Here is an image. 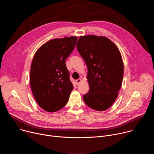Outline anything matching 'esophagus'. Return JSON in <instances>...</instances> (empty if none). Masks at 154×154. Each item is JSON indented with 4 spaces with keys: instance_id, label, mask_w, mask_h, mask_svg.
<instances>
[{
    "instance_id": "1",
    "label": "esophagus",
    "mask_w": 154,
    "mask_h": 154,
    "mask_svg": "<svg viewBox=\"0 0 154 154\" xmlns=\"http://www.w3.org/2000/svg\"><path fill=\"white\" fill-rule=\"evenodd\" d=\"M82 81V80L81 79H77V80H75V83H76L77 85H79V84L81 83Z\"/></svg>"
}]
</instances>
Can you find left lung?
Wrapping results in <instances>:
<instances>
[{"mask_svg": "<svg viewBox=\"0 0 154 154\" xmlns=\"http://www.w3.org/2000/svg\"><path fill=\"white\" fill-rule=\"evenodd\" d=\"M77 50L88 68L89 92L83 99L89 107L105 111L116 100L122 86L124 63L115 44L105 36H80Z\"/></svg>", "mask_w": 154, "mask_h": 154, "instance_id": "left-lung-1", "label": "left lung"}]
</instances>
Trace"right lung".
Segmentation results:
<instances>
[{"label": "right lung", "mask_w": 154, "mask_h": 154, "mask_svg": "<svg viewBox=\"0 0 154 154\" xmlns=\"http://www.w3.org/2000/svg\"><path fill=\"white\" fill-rule=\"evenodd\" d=\"M77 39V36L51 39L34 55L31 90L37 103L48 112L58 111L66 105L74 88L65 60L74 50Z\"/></svg>", "instance_id": "1"}]
</instances>
